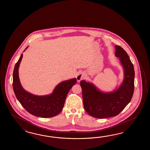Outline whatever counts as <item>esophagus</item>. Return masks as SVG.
Instances as JSON below:
<instances>
[{"label":"esophagus","instance_id":"34e87169","mask_svg":"<svg viewBox=\"0 0 150 150\" xmlns=\"http://www.w3.org/2000/svg\"><path fill=\"white\" fill-rule=\"evenodd\" d=\"M85 77V74L83 73H80L76 76V79L78 82H80L83 79H84Z\"/></svg>","mask_w":150,"mask_h":150}]
</instances>
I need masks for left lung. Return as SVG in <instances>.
I'll list each match as a JSON object with an SVG mask.
<instances>
[{
	"label": "left lung",
	"mask_w": 150,
	"mask_h": 150,
	"mask_svg": "<svg viewBox=\"0 0 150 150\" xmlns=\"http://www.w3.org/2000/svg\"><path fill=\"white\" fill-rule=\"evenodd\" d=\"M115 55L119 58L124 70V79L118 88L107 92L100 90L90 82H80L84 108L95 118L102 119L117 115L130 103L133 95L134 65L124 49L119 45H115Z\"/></svg>",
	"instance_id": "left-lung-1"
}]
</instances>
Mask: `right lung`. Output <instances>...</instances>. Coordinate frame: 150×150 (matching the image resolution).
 Wrapping results in <instances>:
<instances>
[{
	"label": "right lung",
	"instance_id": "right-lung-1",
	"mask_svg": "<svg viewBox=\"0 0 150 150\" xmlns=\"http://www.w3.org/2000/svg\"><path fill=\"white\" fill-rule=\"evenodd\" d=\"M28 47V46L24 51ZM23 57V54H21L15 64L13 76V87L18 102L28 112L37 117L51 118L57 115L63 108L69 91L76 83V79L73 78L60 82L50 95L38 96L32 94L23 88L20 81L18 68Z\"/></svg>",
	"mask_w": 150,
	"mask_h": 150
}]
</instances>
